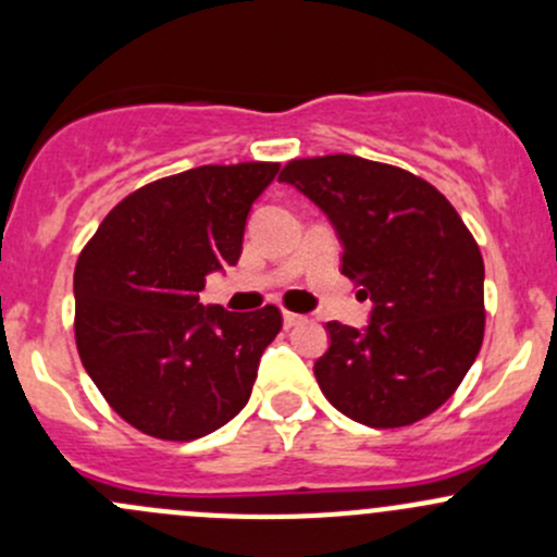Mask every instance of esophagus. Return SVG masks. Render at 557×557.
<instances>
[{
    "label": "esophagus",
    "mask_w": 557,
    "mask_h": 557,
    "mask_svg": "<svg viewBox=\"0 0 557 557\" xmlns=\"http://www.w3.org/2000/svg\"><path fill=\"white\" fill-rule=\"evenodd\" d=\"M283 323H285V329H294V325H301V323H305V314L283 312Z\"/></svg>",
    "instance_id": "obj_1"
}]
</instances>
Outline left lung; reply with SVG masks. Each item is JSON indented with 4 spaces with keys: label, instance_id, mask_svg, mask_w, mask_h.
Returning a JSON list of instances; mask_svg holds the SVG:
<instances>
[{
    "label": "left lung",
    "instance_id": "left-lung-1",
    "mask_svg": "<svg viewBox=\"0 0 557 557\" xmlns=\"http://www.w3.org/2000/svg\"><path fill=\"white\" fill-rule=\"evenodd\" d=\"M342 243V274L372 299L363 331L331 320L314 361L323 396L350 420L401 429L453 396L485 334V263L455 207L412 172L361 156L285 164Z\"/></svg>",
    "mask_w": 557,
    "mask_h": 557
}]
</instances>
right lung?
<instances>
[{"label":"right lung","instance_id":"right-lung-1","mask_svg":"<svg viewBox=\"0 0 557 557\" xmlns=\"http://www.w3.org/2000/svg\"><path fill=\"white\" fill-rule=\"evenodd\" d=\"M277 170L247 161L156 180L112 207L83 247L77 352L107 404L143 434L199 440L250 398L280 310L205 307L199 290L239 261L247 212Z\"/></svg>","mask_w":557,"mask_h":557}]
</instances>
